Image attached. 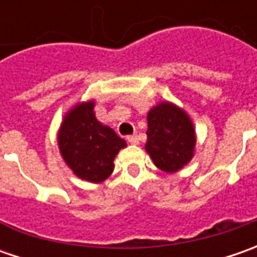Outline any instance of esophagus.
Wrapping results in <instances>:
<instances>
[{
  "label": "esophagus",
  "instance_id": "obj_1",
  "mask_svg": "<svg viewBox=\"0 0 257 257\" xmlns=\"http://www.w3.org/2000/svg\"><path fill=\"white\" fill-rule=\"evenodd\" d=\"M127 142L130 144L137 146V144H139V137H137V136H128V137H127Z\"/></svg>",
  "mask_w": 257,
  "mask_h": 257
}]
</instances>
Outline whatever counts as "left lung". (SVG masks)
<instances>
[{"label": "left lung", "instance_id": "left-lung-1", "mask_svg": "<svg viewBox=\"0 0 257 257\" xmlns=\"http://www.w3.org/2000/svg\"><path fill=\"white\" fill-rule=\"evenodd\" d=\"M146 152L166 173L182 170L194 156L196 130L190 115L172 101H160L147 113Z\"/></svg>", "mask_w": 257, "mask_h": 257}]
</instances>
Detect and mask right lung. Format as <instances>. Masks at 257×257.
I'll use <instances>...</instances> for the list:
<instances>
[{
  "label": "right lung",
  "mask_w": 257,
  "mask_h": 257,
  "mask_svg": "<svg viewBox=\"0 0 257 257\" xmlns=\"http://www.w3.org/2000/svg\"><path fill=\"white\" fill-rule=\"evenodd\" d=\"M94 103L80 101L65 113L57 143L63 160L78 179L103 183L113 173L114 159L127 143L97 120Z\"/></svg>",
  "instance_id": "right-lung-1"
}]
</instances>
